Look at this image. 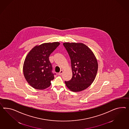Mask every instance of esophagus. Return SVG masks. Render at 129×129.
Returning a JSON list of instances; mask_svg holds the SVG:
<instances>
[{
    "instance_id": "1",
    "label": "esophagus",
    "mask_w": 129,
    "mask_h": 129,
    "mask_svg": "<svg viewBox=\"0 0 129 129\" xmlns=\"http://www.w3.org/2000/svg\"><path fill=\"white\" fill-rule=\"evenodd\" d=\"M63 73V70H61L60 71V72H59V73H58V75H62V74Z\"/></svg>"
}]
</instances>
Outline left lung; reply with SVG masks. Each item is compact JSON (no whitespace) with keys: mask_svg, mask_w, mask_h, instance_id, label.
Wrapping results in <instances>:
<instances>
[{"mask_svg":"<svg viewBox=\"0 0 129 129\" xmlns=\"http://www.w3.org/2000/svg\"><path fill=\"white\" fill-rule=\"evenodd\" d=\"M70 55L72 71V77L65 81L70 91H83L91 85L96 77L98 64L92 51L81 43L63 44Z\"/></svg>","mask_w":129,"mask_h":129,"instance_id":"obj_1","label":"left lung"}]
</instances>
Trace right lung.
I'll use <instances>...</instances> for the list:
<instances>
[{"label": "right lung", "instance_id": "1", "mask_svg": "<svg viewBox=\"0 0 129 129\" xmlns=\"http://www.w3.org/2000/svg\"><path fill=\"white\" fill-rule=\"evenodd\" d=\"M59 42L36 45L26 56L23 66L25 78L31 87L43 90L51 85L54 77L49 59L50 55L59 45Z\"/></svg>", "mask_w": 129, "mask_h": 129}]
</instances>
